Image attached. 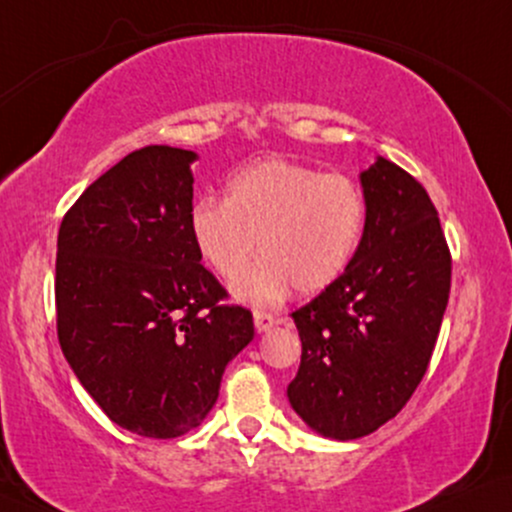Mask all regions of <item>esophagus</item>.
Masks as SVG:
<instances>
[{
  "label": "esophagus",
  "instance_id": "34e87169",
  "mask_svg": "<svg viewBox=\"0 0 512 512\" xmlns=\"http://www.w3.org/2000/svg\"><path fill=\"white\" fill-rule=\"evenodd\" d=\"M252 319H255V328H257V333H267L269 328H274V326H278V323H281V319H276L274 314H269V312H260V309H257V312L252 314Z\"/></svg>",
  "mask_w": 512,
  "mask_h": 512
}]
</instances>
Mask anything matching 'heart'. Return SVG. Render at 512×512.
<instances>
[{
	"label": "heart",
	"mask_w": 512,
	"mask_h": 512,
	"mask_svg": "<svg viewBox=\"0 0 512 512\" xmlns=\"http://www.w3.org/2000/svg\"><path fill=\"white\" fill-rule=\"evenodd\" d=\"M361 186L345 174L271 155L231 174L224 203L193 205L189 226L200 260L224 281L264 260L234 283L236 300L271 307L288 295L321 293L345 274L366 229Z\"/></svg>",
	"instance_id": "1"
}]
</instances>
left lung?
Returning <instances> with one entry per match:
<instances>
[{"label":"left lung","instance_id":"8db88e82","mask_svg":"<svg viewBox=\"0 0 512 512\" xmlns=\"http://www.w3.org/2000/svg\"><path fill=\"white\" fill-rule=\"evenodd\" d=\"M368 215L345 274L293 312L302 359L288 399L323 437L357 439L397 416L428 371L451 255L428 191L390 160L361 172Z\"/></svg>","mask_w":512,"mask_h":512}]
</instances>
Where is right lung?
<instances>
[{"instance_id":"1","label":"right lung","mask_w":512,"mask_h":512,"mask_svg":"<svg viewBox=\"0 0 512 512\" xmlns=\"http://www.w3.org/2000/svg\"><path fill=\"white\" fill-rule=\"evenodd\" d=\"M198 155L146 146L75 200L58 229L56 328L101 411L141 437L198 428L252 314L200 264L189 217Z\"/></svg>"}]
</instances>
